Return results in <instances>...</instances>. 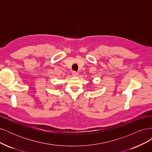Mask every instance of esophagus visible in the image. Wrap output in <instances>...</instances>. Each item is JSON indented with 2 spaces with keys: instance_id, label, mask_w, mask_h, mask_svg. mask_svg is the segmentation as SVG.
Instances as JSON below:
<instances>
[{
  "instance_id": "obj_1",
  "label": "esophagus",
  "mask_w": 152,
  "mask_h": 152,
  "mask_svg": "<svg viewBox=\"0 0 152 152\" xmlns=\"http://www.w3.org/2000/svg\"><path fill=\"white\" fill-rule=\"evenodd\" d=\"M78 75H79V73L76 72H72V76L73 77H77Z\"/></svg>"
}]
</instances>
